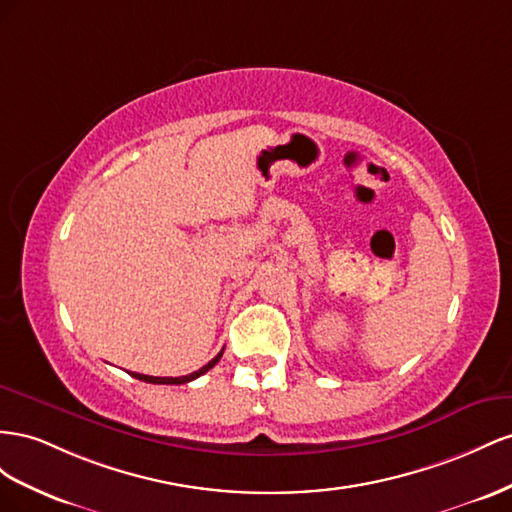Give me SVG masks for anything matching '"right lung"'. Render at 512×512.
Segmentation results:
<instances>
[{
	"label": "right lung",
	"mask_w": 512,
	"mask_h": 512,
	"mask_svg": "<svg viewBox=\"0 0 512 512\" xmlns=\"http://www.w3.org/2000/svg\"><path fill=\"white\" fill-rule=\"evenodd\" d=\"M221 356H223V349L206 364V367H201L199 371H195L191 375H182V377H152V375H143V373H130V375H133L135 379H141V382H148V384H186V382H193V379H197L199 375L208 373L214 364L221 360Z\"/></svg>",
	"instance_id": "1"
}]
</instances>
